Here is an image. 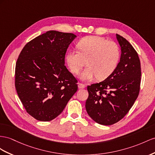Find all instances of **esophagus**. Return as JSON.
I'll use <instances>...</instances> for the list:
<instances>
[{
	"label": "esophagus",
	"mask_w": 155,
	"mask_h": 155,
	"mask_svg": "<svg viewBox=\"0 0 155 155\" xmlns=\"http://www.w3.org/2000/svg\"><path fill=\"white\" fill-rule=\"evenodd\" d=\"M85 88V85L84 84H82V83H78V88L83 89Z\"/></svg>",
	"instance_id": "1"
}]
</instances>
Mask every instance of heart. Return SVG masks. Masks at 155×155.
Listing matches in <instances>:
<instances>
[{
    "instance_id": "1",
    "label": "heart",
    "mask_w": 155,
    "mask_h": 155,
    "mask_svg": "<svg viewBox=\"0 0 155 155\" xmlns=\"http://www.w3.org/2000/svg\"><path fill=\"white\" fill-rule=\"evenodd\" d=\"M78 51L69 50L65 60L71 72L78 74L86 60L88 66L80 75L82 81H91L96 77L104 80L116 69L120 58L117 44L98 36H87L77 45Z\"/></svg>"
}]
</instances>
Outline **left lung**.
Masks as SVG:
<instances>
[{
    "instance_id": "1",
    "label": "left lung",
    "mask_w": 155,
    "mask_h": 155,
    "mask_svg": "<svg viewBox=\"0 0 155 155\" xmlns=\"http://www.w3.org/2000/svg\"><path fill=\"white\" fill-rule=\"evenodd\" d=\"M116 35L121 49L116 69L104 81L87 87V113L95 122L107 126L125 117L140 90L141 71L138 54L126 38Z\"/></svg>"
}]
</instances>
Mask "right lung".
<instances>
[{
	"label": "right lung",
	"mask_w": 155,
	"mask_h": 155,
	"mask_svg": "<svg viewBox=\"0 0 155 155\" xmlns=\"http://www.w3.org/2000/svg\"><path fill=\"white\" fill-rule=\"evenodd\" d=\"M76 37L47 31L27 43L19 55L15 89L26 111L38 120L56 118L78 90L77 80L65 65L67 50Z\"/></svg>",
	"instance_id": "1"
}]
</instances>
